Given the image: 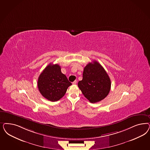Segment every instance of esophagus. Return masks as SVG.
I'll return each mask as SVG.
<instances>
[{"mask_svg":"<svg viewBox=\"0 0 150 150\" xmlns=\"http://www.w3.org/2000/svg\"><path fill=\"white\" fill-rule=\"evenodd\" d=\"M77 81L76 80V81H74L73 82H72L73 84H76V83H77Z\"/></svg>","mask_w":150,"mask_h":150,"instance_id":"34e87169","label":"esophagus"}]
</instances>
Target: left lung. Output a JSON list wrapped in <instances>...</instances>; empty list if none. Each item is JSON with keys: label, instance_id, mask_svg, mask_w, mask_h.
Masks as SVG:
<instances>
[{"label": "left lung", "instance_id": "obj_1", "mask_svg": "<svg viewBox=\"0 0 150 150\" xmlns=\"http://www.w3.org/2000/svg\"><path fill=\"white\" fill-rule=\"evenodd\" d=\"M78 86L89 102L95 103L101 101L108 95L111 81L102 65L94 61L84 68L82 80L79 81Z\"/></svg>", "mask_w": 150, "mask_h": 150}]
</instances>
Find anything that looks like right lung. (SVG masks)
<instances>
[{"label": "right lung", "mask_w": 150, "mask_h": 150, "mask_svg": "<svg viewBox=\"0 0 150 150\" xmlns=\"http://www.w3.org/2000/svg\"><path fill=\"white\" fill-rule=\"evenodd\" d=\"M71 85L57 64H49L39 76L38 81L41 95L51 102H56L62 98Z\"/></svg>", "instance_id": "obj_1"}]
</instances>
